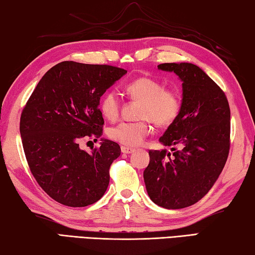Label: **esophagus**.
Masks as SVG:
<instances>
[{
	"label": "esophagus",
	"instance_id": "34e87169",
	"mask_svg": "<svg viewBox=\"0 0 255 255\" xmlns=\"http://www.w3.org/2000/svg\"><path fill=\"white\" fill-rule=\"evenodd\" d=\"M122 152L124 154H131L135 152V148H131V147H126V146H122Z\"/></svg>",
	"mask_w": 255,
	"mask_h": 255
}]
</instances>
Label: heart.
<instances>
[{"label": "heart", "instance_id": "heart-1", "mask_svg": "<svg viewBox=\"0 0 255 255\" xmlns=\"http://www.w3.org/2000/svg\"><path fill=\"white\" fill-rule=\"evenodd\" d=\"M125 91L129 98L141 101L138 117L139 122H123L112 126L108 135L112 140L126 146H138L145 140L150 131V122L157 127H169L175 123L181 112V98L174 90L165 89L162 83L152 77H138L126 85ZM120 98L114 90L103 94L100 110L103 117L109 120L118 118Z\"/></svg>", "mask_w": 255, "mask_h": 255}]
</instances>
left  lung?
<instances>
[{
  "label": "left lung",
  "mask_w": 255,
  "mask_h": 255,
  "mask_svg": "<svg viewBox=\"0 0 255 255\" xmlns=\"http://www.w3.org/2000/svg\"><path fill=\"white\" fill-rule=\"evenodd\" d=\"M159 70L174 72L182 81V107L178 119L159 141L178 146L149 150L144 171L146 190L166 209L185 208L207 195L225 166L230 153L231 110L223 90L195 64L164 63Z\"/></svg>",
  "instance_id": "1"
}]
</instances>
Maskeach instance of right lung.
<instances>
[{"mask_svg":"<svg viewBox=\"0 0 255 255\" xmlns=\"http://www.w3.org/2000/svg\"><path fill=\"white\" fill-rule=\"evenodd\" d=\"M126 73L66 60L42 76L25 103L20 118L25 158L38 184L59 204L85 207L105 195L120 146L101 138L89 154L79 143L102 136L100 98Z\"/></svg>","mask_w":255,"mask_h":255,"instance_id":"right-lung-1","label":"right lung"}]
</instances>
